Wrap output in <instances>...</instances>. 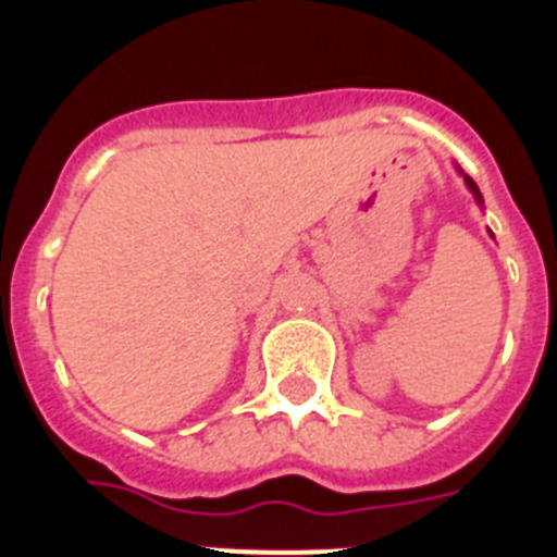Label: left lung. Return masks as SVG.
Returning <instances> with one entry per match:
<instances>
[{"label":"left lung","mask_w":557,"mask_h":557,"mask_svg":"<svg viewBox=\"0 0 557 557\" xmlns=\"http://www.w3.org/2000/svg\"><path fill=\"white\" fill-rule=\"evenodd\" d=\"M466 184H469L471 195H474V198H476V200H480V203H482V195H480V189H476V184H474V181H471V178H469V175H466Z\"/></svg>","instance_id":"obj_1"}]
</instances>
